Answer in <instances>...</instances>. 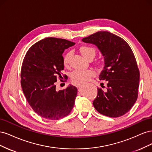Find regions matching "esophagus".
Here are the masks:
<instances>
[{
	"label": "esophagus",
	"instance_id": "1",
	"mask_svg": "<svg viewBox=\"0 0 152 152\" xmlns=\"http://www.w3.org/2000/svg\"><path fill=\"white\" fill-rule=\"evenodd\" d=\"M82 84H83V83H79V84H78V85H77V87H79L81 86Z\"/></svg>",
	"mask_w": 152,
	"mask_h": 152
}]
</instances>
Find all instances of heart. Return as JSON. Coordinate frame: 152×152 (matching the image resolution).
<instances>
[{
	"instance_id": "b5f03b06",
	"label": "heart",
	"mask_w": 152,
	"mask_h": 152,
	"mask_svg": "<svg viewBox=\"0 0 152 152\" xmlns=\"http://www.w3.org/2000/svg\"><path fill=\"white\" fill-rule=\"evenodd\" d=\"M80 52L85 58L87 59L90 56H94L96 50L94 48L87 45L81 46L79 49ZM71 56V52H68L64 56V65L67 66L69 63V59ZM95 75V72L93 69H76L70 73V78L74 82H85L88 80L91 77Z\"/></svg>"
}]
</instances>
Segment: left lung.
Here are the masks:
<instances>
[{
	"instance_id": "8db88e82",
	"label": "left lung",
	"mask_w": 152,
	"mask_h": 152,
	"mask_svg": "<svg viewBox=\"0 0 152 152\" xmlns=\"http://www.w3.org/2000/svg\"><path fill=\"white\" fill-rule=\"evenodd\" d=\"M95 45L104 58V66L99 75L106 80L107 89H98L93 105L97 111L110 117H118L129 111L137 98L140 71L129 44L108 31H98L82 39Z\"/></svg>"
}]
</instances>
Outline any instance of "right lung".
<instances>
[{"label": "right lung", "instance_id": "obj_1", "mask_svg": "<svg viewBox=\"0 0 152 152\" xmlns=\"http://www.w3.org/2000/svg\"><path fill=\"white\" fill-rule=\"evenodd\" d=\"M66 39L48 37L34 44L23 61L21 85L27 102L42 118L58 120L70 113L77 94L70 85L56 91L55 82L64 69V50L75 45Z\"/></svg>", "mask_w": 152, "mask_h": 152}]
</instances>
